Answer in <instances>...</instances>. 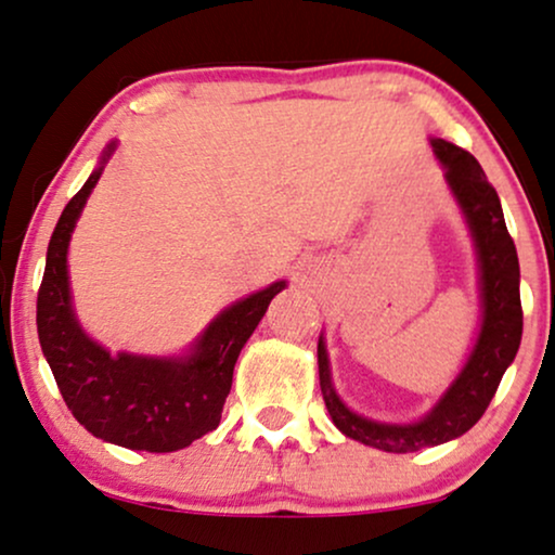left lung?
<instances>
[{"label": "left lung", "mask_w": 555, "mask_h": 555, "mask_svg": "<svg viewBox=\"0 0 555 555\" xmlns=\"http://www.w3.org/2000/svg\"><path fill=\"white\" fill-rule=\"evenodd\" d=\"M433 149L440 164L446 166V179L464 209L476 250H479L483 320L466 369L461 371L453 387L446 391V397L435 404V410L425 420L415 425H382L359 417L340 402L330 384L325 346L322 340L318 343L320 389L335 427L348 438L387 453H412L425 446H440L472 430L496 395V387H500L504 371L515 361L522 338L520 263H517L515 241L504 225L496 189L489 184L479 160L468 151L440 138L433 140Z\"/></svg>", "instance_id": "obj_1"}]
</instances>
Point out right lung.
Returning a JSON list of instances; mask_svg holds the SVG:
<instances>
[{
    "label": "right lung",
    "instance_id": "add662e5",
    "mask_svg": "<svg viewBox=\"0 0 555 555\" xmlns=\"http://www.w3.org/2000/svg\"><path fill=\"white\" fill-rule=\"evenodd\" d=\"M109 151L104 153L102 164ZM102 166L72 196L48 243L46 273L38 289V338L63 402L91 435L132 451L171 453L220 425L233 387V369L245 340L269 310L284 282L250 294L217 318L184 361L117 359L89 340L68 297L66 248Z\"/></svg>",
    "mask_w": 555,
    "mask_h": 555
}]
</instances>
